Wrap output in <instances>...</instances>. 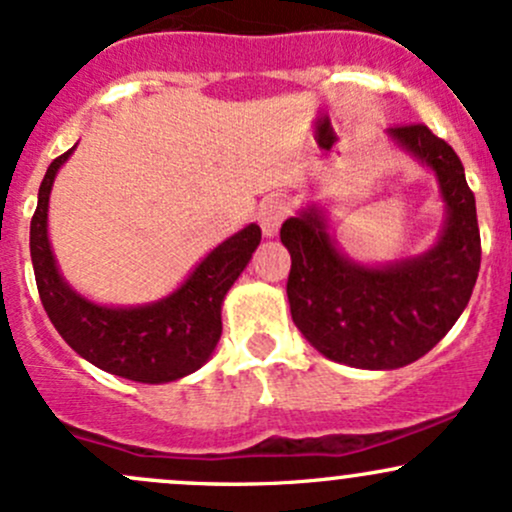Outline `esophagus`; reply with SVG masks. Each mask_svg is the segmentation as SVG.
Masks as SVG:
<instances>
[{
	"mask_svg": "<svg viewBox=\"0 0 512 512\" xmlns=\"http://www.w3.org/2000/svg\"><path fill=\"white\" fill-rule=\"evenodd\" d=\"M286 213H289V204H286V199H282V196H272V199L262 201L260 211H257V221H260L262 233L267 238H274L279 233Z\"/></svg>",
	"mask_w": 512,
	"mask_h": 512,
	"instance_id": "esophagus-1",
	"label": "esophagus"
}]
</instances>
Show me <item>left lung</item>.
<instances>
[{"label":"left lung","instance_id":"obj_1","mask_svg":"<svg viewBox=\"0 0 512 512\" xmlns=\"http://www.w3.org/2000/svg\"><path fill=\"white\" fill-rule=\"evenodd\" d=\"M386 133L437 179L445 221L428 250L384 265L352 260L320 204H306L282 226L296 328L323 357L376 372L428 355L462 316L481 267L476 201L462 160L423 123Z\"/></svg>","mask_w":512,"mask_h":512}]
</instances>
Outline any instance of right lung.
<instances>
[{
	"mask_svg": "<svg viewBox=\"0 0 512 512\" xmlns=\"http://www.w3.org/2000/svg\"><path fill=\"white\" fill-rule=\"evenodd\" d=\"M75 148L50 162L31 218L33 274L50 323L82 359L123 379L167 384L194 374L209 362L221 340L223 299L260 245V226L247 223L218 243L162 299L138 306H106L87 299L63 277L48 238L50 192Z\"/></svg>",
	"mask_w": 512,
	"mask_h": 512,
	"instance_id": "add662e5",
	"label": "right lung"
}]
</instances>
